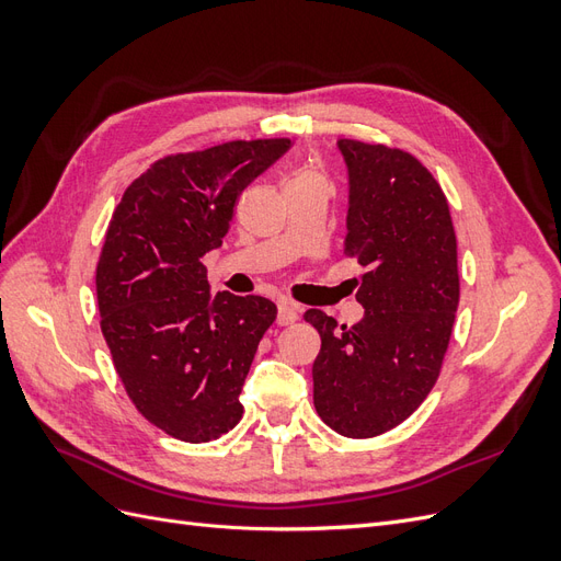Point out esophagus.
<instances>
[{"label":"esophagus","mask_w":561,"mask_h":561,"mask_svg":"<svg viewBox=\"0 0 561 561\" xmlns=\"http://www.w3.org/2000/svg\"><path fill=\"white\" fill-rule=\"evenodd\" d=\"M299 318V307L293 301H278V325H290V322H295Z\"/></svg>","instance_id":"34e87169"}]
</instances>
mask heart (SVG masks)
I'll return each instance as SVG.
<instances>
[{"mask_svg": "<svg viewBox=\"0 0 561 561\" xmlns=\"http://www.w3.org/2000/svg\"><path fill=\"white\" fill-rule=\"evenodd\" d=\"M311 182H322L320 175L311 168H299V171L293 173V178L287 180V186H299V184H311Z\"/></svg>", "mask_w": 561, "mask_h": 561, "instance_id": "heart-1", "label": "heart"}]
</instances>
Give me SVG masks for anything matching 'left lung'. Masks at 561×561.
Returning <instances> with one entry per match:
<instances>
[{
  "label": "left lung",
  "mask_w": 561,
  "mask_h": 561,
  "mask_svg": "<svg viewBox=\"0 0 561 561\" xmlns=\"http://www.w3.org/2000/svg\"><path fill=\"white\" fill-rule=\"evenodd\" d=\"M348 171L344 254L367 271L355 325L309 309L320 332L313 404L344 437L396 428L426 400L447 353L458 307L456 233L447 198L412 154L336 140Z\"/></svg>",
  "instance_id": "1"
}]
</instances>
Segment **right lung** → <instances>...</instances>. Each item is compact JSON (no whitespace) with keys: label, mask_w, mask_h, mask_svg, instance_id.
I'll return each mask as SVG.
<instances>
[{"label":"right lung","mask_w":561,"mask_h":561,"mask_svg":"<svg viewBox=\"0 0 561 561\" xmlns=\"http://www.w3.org/2000/svg\"><path fill=\"white\" fill-rule=\"evenodd\" d=\"M290 140H236L157 161L124 192L95 271L100 328L138 412L184 443H210L239 400L276 304L210 295L201 257L222 245L245 186Z\"/></svg>","instance_id":"add662e5"}]
</instances>
